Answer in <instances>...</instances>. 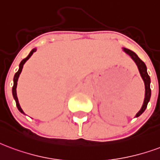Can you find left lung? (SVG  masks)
Here are the masks:
<instances>
[{"mask_svg": "<svg viewBox=\"0 0 160 160\" xmlns=\"http://www.w3.org/2000/svg\"><path fill=\"white\" fill-rule=\"evenodd\" d=\"M123 51L125 52V53H127L129 56L131 57L132 60L136 62L137 68H138V70L140 72V74L142 78L143 81H144V85H145V98H144V102H143L142 106V108L140 109V111L137 113L136 117H139L142 114V113L145 111V109L147 108V106H148V103L150 100V98H151V89H150V77L147 72V67L146 64L141 60L137 54L132 52V51L129 50L127 48H123Z\"/></svg>", "mask_w": 160, "mask_h": 160, "instance_id": "obj_1", "label": "left lung"}]
</instances>
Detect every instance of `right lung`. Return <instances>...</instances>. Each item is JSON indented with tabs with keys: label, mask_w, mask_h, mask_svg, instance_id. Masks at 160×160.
<instances>
[{
	"label": "right lung",
	"mask_w": 160,
	"mask_h": 160,
	"mask_svg": "<svg viewBox=\"0 0 160 160\" xmlns=\"http://www.w3.org/2000/svg\"><path fill=\"white\" fill-rule=\"evenodd\" d=\"M35 52H36V48H34L33 50L29 52V54L27 56V58H25L24 59H23L22 61H21V62H20L19 64V68H18V71L17 73L15 74V75H14V78H13V86H12V96H13V98L15 99V101H16V105H17L18 107V109L19 110L20 112L22 113H23L24 114V113H23V109L21 108V107H20L19 105V102H18V97H17V91H16V88H17V85H18V77H19V74H21V72H22V69H23V64L25 63V62L28 60V59L30 58V57L32 56V54Z\"/></svg>",
	"instance_id": "right-lung-1"
}]
</instances>
